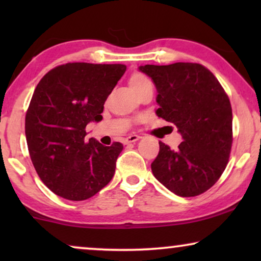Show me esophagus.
Returning <instances> with one entry per match:
<instances>
[{
  "label": "esophagus",
  "mask_w": 261,
  "mask_h": 261,
  "mask_svg": "<svg viewBox=\"0 0 261 261\" xmlns=\"http://www.w3.org/2000/svg\"><path fill=\"white\" fill-rule=\"evenodd\" d=\"M139 139H141L140 135H138V134H130L129 137H127V138H124V139H123V144H124V145L132 144V142L138 141Z\"/></svg>",
  "instance_id": "1"
}]
</instances>
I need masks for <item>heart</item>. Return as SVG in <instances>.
<instances>
[{
	"mask_svg": "<svg viewBox=\"0 0 261 261\" xmlns=\"http://www.w3.org/2000/svg\"><path fill=\"white\" fill-rule=\"evenodd\" d=\"M149 85H152L151 81L142 73H134L129 78V87L137 95L141 90H144L146 87H149Z\"/></svg>",
	"mask_w": 261,
	"mask_h": 261,
	"instance_id": "obj_1",
	"label": "heart"
}]
</instances>
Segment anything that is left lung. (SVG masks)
<instances>
[{
	"instance_id": "1",
	"label": "left lung",
	"mask_w": 261,
	"mask_h": 261,
	"mask_svg": "<svg viewBox=\"0 0 261 261\" xmlns=\"http://www.w3.org/2000/svg\"><path fill=\"white\" fill-rule=\"evenodd\" d=\"M156 88L155 114L178 128L176 151L159 141L151 164L154 177L180 197L201 195L219 180L233 142L229 98L217 78L201 64L139 66Z\"/></svg>"
}]
</instances>
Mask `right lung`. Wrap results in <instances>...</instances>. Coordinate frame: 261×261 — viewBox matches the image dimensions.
<instances>
[{
	"label": "right lung",
	"instance_id": "add662e5",
	"mask_svg": "<svg viewBox=\"0 0 261 261\" xmlns=\"http://www.w3.org/2000/svg\"><path fill=\"white\" fill-rule=\"evenodd\" d=\"M124 71L122 64L67 63L35 88L24 122L28 151L42 183L60 197L84 201L112 180L123 145L87 140L85 127L102 120Z\"/></svg>",
	"mask_w": 261,
	"mask_h": 261
}]
</instances>
